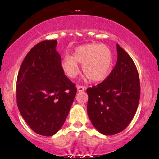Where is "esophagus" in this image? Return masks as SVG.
Instances as JSON below:
<instances>
[{
	"instance_id": "1",
	"label": "esophagus",
	"mask_w": 159,
	"mask_h": 159,
	"mask_svg": "<svg viewBox=\"0 0 159 159\" xmlns=\"http://www.w3.org/2000/svg\"><path fill=\"white\" fill-rule=\"evenodd\" d=\"M77 88V91H79V92H82V91L85 90V87L82 85H78Z\"/></svg>"
}]
</instances>
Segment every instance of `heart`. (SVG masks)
<instances>
[{"mask_svg":"<svg viewBox=\"0 0 159 159\" xmlns=\"http://www.w3.org/2000/svg\"><path fill=\"white\" fill-rule=\"evenodd\" d=\"M113 62L114 56L109 47L92 43L76 48L72 56H65L61 66L68 77L74 78L79 72L78 64H82V71L87 78L92 82H100L109 75Z\"/></svg>","mask_w":159,"mask_h":159,"instance_id":"obj_1","label":"heart"}]
</instances>
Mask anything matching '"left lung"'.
<instances>
[{
    "label": "left lung",
    "instance_id": "8db88e82",
    "mask_svg": "<svg viewBox=\"0 0 159 159\" xmlns=\"http://www.w3.org/2000/svg\"><path fill=\"white\" fill-rule=\"evenodd\" d=\"M117 61L105 80L87 89V110L98 131L113 135L123 131L133 119L140 97V80L133 60L116 44Z\"/></svg>",
    "mask_w": 159,
    "mask_h": 159
}]
</instances>
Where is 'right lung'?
<instances>
[{
	"label": "right lung",
	"mask_w": 159,
	"mask_h": 159,
	"mask_svg": "<svg viewBox=\"0 0 159 159\" xmlns=\"http://www.w3.org/2000/svg\"><path fill=\"white\" fill-rule=\"evenodd\" d=\"M56 40H43L25 56L16 81L19 112L34 132L55 134L64 125L77 93L64 75Z\"/></svg>",
	"instance_id": "1"
}]
</instances>
